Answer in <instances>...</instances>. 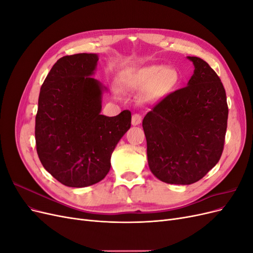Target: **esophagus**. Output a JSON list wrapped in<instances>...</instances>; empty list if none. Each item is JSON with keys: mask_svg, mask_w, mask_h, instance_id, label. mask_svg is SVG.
I'll return each instance as SVG.
<instances>
[{"mask_svg": "<svg viewBox=\"0 0 253 253\" xmlns=\"http://www.w3.org/2000/svg\"><path fill=\"white\" fill-rule=\"evenodd\" d=\"M141 121H142V118L139 114H134L132 116V125L133 126H139L141 124Z\"/></svg>", "mask_w": 253, "mask_h": 253, "instance_id": "obj_1", "label": "esophagus"}]
</instances>
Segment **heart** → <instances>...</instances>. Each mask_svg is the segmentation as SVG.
Segmentation results:
<instances>
[{
	"label": "heart",
	"instance_id": "obj_1",
	"mask_svg": "<svg viewBox=\"0 0 253 253\" xmlns=\"http://www.w3.org/2000/svg\"><path fill=\"white\" fill-rule=\"evenodd\" d=\"M124 79L128 89L142 93L143 101L155 103L169 96L178 85L179 74L170 66L149 65L126 71Z\"/></svg>",
	"mask_w": 253,
	"mask_h": 253
}]
</instances>
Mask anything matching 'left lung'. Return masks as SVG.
Wrapping results in <instances>:
<instances>
[{"label":"left lung","mask_w":253,"mask_h":253,"mask_svg":"<svg viewBox=\"0 0 253 253\" xmlns=\"http://www.w3.org/2000/svg\"><path fill=\"white\" fill-rule=\"evenodd\" d=\"M188 85L163 99L142 121L148 164L154 176L172 185L202 179L221 156L228 105L223 83L201 58Z\"/></svg>","instance_id":"1"}]
</instances>
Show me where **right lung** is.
<instances>
[{"label": "right lung", "mask_w": 253, "mask_h": 253, "mask_svg": "<svg viewBox=\"0 0 253 253\" xmlns=\"http://www.w3.org/2000/svg\"><path fill=\"white\" fill-rule=\"evenodd\" d=\"M97 53L60 58L44 80L36 116V144L44 169L66 187L84 188L102 180L111 156L131 127V112L101 115L108 90L94 79Z\"/></svg>", "instance_id": "1"}]
</instances>
